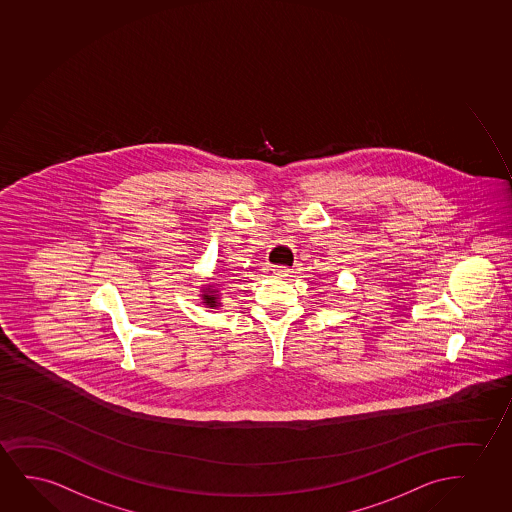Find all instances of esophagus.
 <instances>
[{
	"instance_id": "esophagus-1",
	"label": "esophagus",
	"mask_w": 512,
	"mask_h": 512,
	"mask_svg": "<svg viewBox=\"0 0 512 512\" xmlns=\"http://www.w3.org/2000/svg\"><path fill=\"white\" fill-rule=\"evenodd\" d=\"M269 273L273 274V276H276V278H285V276L290 274V267L271 266L269 267Z\"/></svg>"
}]
</instances>
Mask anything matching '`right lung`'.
Masks as SVG:
<instances>
[{"label": "right lung", "mask_w": 512, "mask_h": 512, "mask_svg": "<svg viewBox=\"0 0 512 512\" xmlns=\"http://www.w3.org/2000/svg\"><path fill=\"white\" fill-rule=\"evenodd\" d=\"M206 295H205V304L206 306H210L212 307H217V304H219V302H217V295H210V293H215V290H212V286H208V290H206Z\"/></svg>", "instance_id": "right-lung-1"}]
</instances>
